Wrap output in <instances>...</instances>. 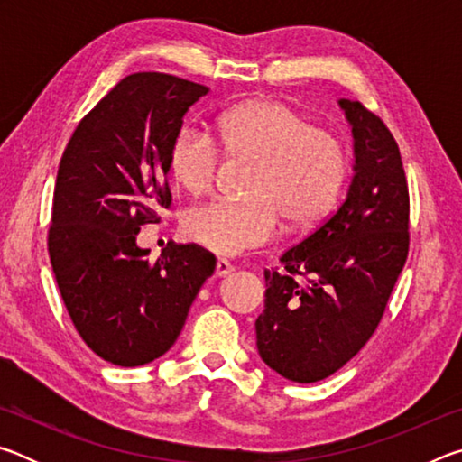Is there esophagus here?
<instances>
[{
    "label": "esophagus",
    "mask_w": 462,
    "mask_h": 462,
    "mask_svg": "<svg viewBox=\"0 0 462 462\" xmlns=\"http://www.w3.org/2000/svg\"><path fill=\"white\" fill-rule=\"evenodd\" d=\"M232 271H234V264L230 261H226V259L216 261V277H226V275H230Z\"/></svg>",
    "instance_id": "obj_1"
}]
</instances>
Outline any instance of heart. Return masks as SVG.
<instances>
[{
    "label": "heart",
    "instance_id": "heart-1",
    "mask_svg": "<svg viewBox=\"0 0 462 462\" xmlns=\"http://www.w3.org/2000/svg\"><path fill=\"white\" fill-rule=\"evenodd\" d=\"M214 136L224 154L253 161L245 198H216L191 208L185 236L216 254H238L289 228H308L332 212L348 177V152L332 130L281 101L259 99L226 109ZM171 177L193 195L208 191L220 171L214 138L181 126L169 144Z\"/></svg>",
    "mask_w": 462,
    "mask_h": 462
}]
</instances>
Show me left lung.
Listing matches in <instances>:
<instances>
[{
    "mask_svg": "<svg viewBox=\"0 0 462 462\" xmlns=\"http://www.w3.org/2000/svg\"><path fill=\"white\" fill-rule=\"evenodd\" d=\"M353 126L355 177L332 216L264 271L256 348L281 377L316 383L342 369L377 330L410 250V191L400 146L361 101L340 99Z\"/></svg>",
    "mask_w": 462,
    "mask_h": 462,
    "instance_id": "obj_1",
    "label": "left lung"
}]
</instances>
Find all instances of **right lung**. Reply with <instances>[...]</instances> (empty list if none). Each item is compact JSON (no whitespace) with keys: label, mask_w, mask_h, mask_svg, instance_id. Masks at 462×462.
Returning a JSON list of instances; mask_svg holds the SVG:
<instances>
[{"label":"right lung","mask_w":462,"mask_h":462,"mask_svg":"<svg viewBox=\"0 0 462 462\" xmlns=\"http://www.w3.org/2000/svg\"><path fill=\"white\" fill-rule=\"evenodd\" d=\"M206 85L132 73L77 124L52 195L49 254L75 330L104 361L140 366L173 346L216 256L171 245L156 261L140 226L171 208L169 144Z\"/></svg>","instance_id":"add662e5"}]
</instances>
